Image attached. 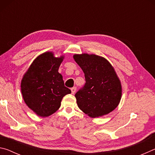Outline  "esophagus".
<instances>
[{"mask_svg": "<svg viewBox=\"0 0 155 155\" xmlns=\"http://www.w3.org/2000/svg\"><path fill=\"white\" fill-rule=\"evenodd\" d=\"M76 90H77V87H73L71 88V91H72V94H74L76 92Z\"/></svg>", "mask_w": 155, "mask_h": 155, "instance_id": "1", "label": "esophagus"}]
</instances>
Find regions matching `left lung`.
I'll return each instance as SVG.
<instances>
[{
	"label": "left lung",
	"mask_w": 155,
	"mask_h": 155,
	"mask_svg": "<svg viewBox=\"0 0 155 155\" xmlns=\"http://www.w3.org/2000/svg\"><path fill=\"white\" fill-rule=\"evenodd\" d=\"M73 57L85 78V85L75 94L79 109L91 117L114 111L121 99L122 86L111 64L96 54H74Z\"/></svg>",
	"instance_id": "obj_1"
}]
</instances>
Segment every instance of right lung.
Returning <instances> with one entry per match:
<instances>
[{
    "instance_id": "obj_1",
    "label": "right lung",
    "mask_w": 155,
    "mask_h": 155,
    "mask_svg": "<svg viewBox=\"0 0 155 155\" xmlns=\"http://www.w3.org/2000/svg\"><path fill=\"white\" fill-rule=\"evenodd\" d=\"M64 57H54L51 52L34 60L21 81L23 99L29 108L41 117H48L61 106L63 97L71 93L58 72Z\"/></svg>"
}]
</instances>
